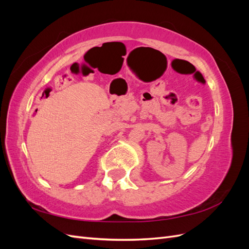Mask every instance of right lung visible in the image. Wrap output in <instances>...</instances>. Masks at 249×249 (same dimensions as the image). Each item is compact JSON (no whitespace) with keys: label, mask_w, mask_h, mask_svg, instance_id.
I'll use <instances>...</instances> for the list:
<instances>
[{"label":"right lung","mask_w":249,"mask_h":249,"mask_svg":"<svg viewBox=\"0 0 249 249\" xmlns=\"http://www.w3.org/2000/svg\"><path fill=\"white\" fill-rule=\"evenodd\" d=\"M48 89H50V88H48ZM50 90H51V89H50Z\"/></svg>","instance_id":"right-lung-1"}]
</instances>
